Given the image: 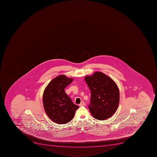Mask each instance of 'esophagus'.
<instances>
[{
    "label": "esophagus",
    "instance_id": "34e87169",
    "mask_svg": "<svg viewBox=\"0 0 157 157\" xmlns=\"http://www.w3.org/2000/svg\"><path fill=\"white\" fill-rule=\"evenodd\" d=\"M84 105H85V103H84V102L82 101L80 103L79 105L80 106H82Z\"/></svg>",
    "mask_w": 157,
    "mask_h": 157
}]
</instances>
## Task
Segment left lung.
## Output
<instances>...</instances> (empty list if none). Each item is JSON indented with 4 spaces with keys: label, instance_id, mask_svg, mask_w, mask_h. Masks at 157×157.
Here are the masks:
<instances>
[{
    "label": "left lung",
    "instance_id": "8db88e82",
    "mask_svg": "<svg viewBox=\"0 0 157 157\" xmlns=\"http://www.w3.org/2000/svg\"><path fill=\"white\" fill-rule=\"evenodd\" d=\"M84 80L91 91L88 105L93 117L104 120L111 117L116 112L119 103V90L113 79L100 71H97Z\"/></svg>",
    "mask_w": 157,
    "mask_h": 157
}]
</instances>
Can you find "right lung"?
Returning <instances> with one entry per match:
<instances>
[{
	"label": "right lung",
	"instance_id": "right-lung-1",
	"mask_svg": "<svg viewBox=\"0 0 157 157\" xmlns=\"http://www.w3.org/2000/svg\"><path fill=\"white\" fill-rule=\"evenodd\" d=\"M73 78L59 75L51 81L45 88L43 96L44 108L48 116L57 124L71 121L79 108L66 94L65 88Z\"/></svg>",
	"mask_w": 157,
	"mask_h": 157
}]
</instances>
